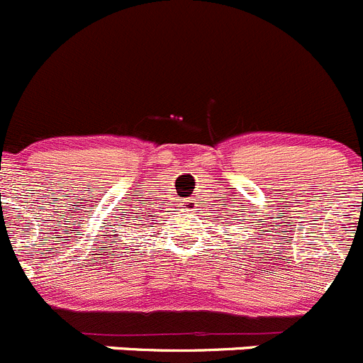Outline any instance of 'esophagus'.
Returning a JSON list of instances; mask_svg holds the SVG:
<instances>
[{
  "label": "esophagus",
  "instance_id": "1",
  "mask_svg": "<svg viewBox=\"0 0 363 363\" xmlns=\"http://www.w3.org/2000/svg\"><path fill=\"white\" fill-rule=\"evenodd\" d=\"M182 208H184L186 211H193V209L197 208V202L193 201V199H189V201H186L184 204H182Z\"/></svg>",
  "mask_w": 363,
  "mask_h": 363
}]
</instances>
